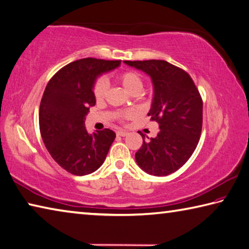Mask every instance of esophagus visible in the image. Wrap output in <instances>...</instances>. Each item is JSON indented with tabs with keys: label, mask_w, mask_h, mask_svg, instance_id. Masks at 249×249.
Instances as JSON below:
<instances>
[{
	"label": "esophagus",
	"mask_w": 249,
	"mask_h": 249,
	"mask_svg": "<svg viewBox=\"0 0 249 249\" xmlns=\"http://www.w3.org/2000/svg\"><path fill=\"white\" fill-rule=\"evenodd\" d=\"M116 135H117V136H120V137H124V136H126V135H127V133H126L125 130H117Z\"/></svg>",
	"instance_id": "esophagus-1"
}]
</instances>
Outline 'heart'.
Returning <instances> with one entry per match:
<instances>
[{
  "label": "heart",
  "instance_id": "heart-1",
  "mask_svg": "<svg viewBox=\"0 0 249 249\" xmlns=\"http://www.w3.org/2000/svg\"><path fill=\"white\" fill-rule=\"evenodd\" d=\"M117 80L120 84L123 86L126 91L130 94L140 93L143 88V83L140 76L135 73V71H124V73L120 74L117 76ZM93 96L98 101H101L103 98L106 97L107 90V84L103 78H99L93 85ZM135 116L134 111H124L117 113V117L121 121L133 119Z\"/></svg>",
  "mask_w": 249,
  "mask_h": 249
}]
</instances>
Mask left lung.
I'll return each instance as SVG.
<instances>
[{
  "mask_svg": "<svg viewBox=\"0 0 249 249\" xmlns=\"http://www.w3.org/2000/svg\"><path fill=\"white\" fill-rule=\"evenodd\" d=\"M150 76L153 100L148 116L159 124L157 137L144 139L135 153L137 164L148 174L165 176L186 163L199 142L202 99L191 76L162 60L124 61ZM149 138V137H147Z\"/></svg>",
  "mask_w": 249,
  "mask_h": 249,
  "instance_id": "1",
  "label": "left lung"
}]
</instances>
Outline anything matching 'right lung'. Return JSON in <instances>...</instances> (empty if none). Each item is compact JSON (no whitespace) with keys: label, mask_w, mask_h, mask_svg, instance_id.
I'll list each match as a JSON object with an SVG mask.
<instances>
[{"label":"right lung","mask_w":249,"mask_h":249,"mask_svg":"<svg viewBox=\"0 0 249 249\" xmlns=\"http://www.w3.org/2000/svg\"><path fill=\"white\" fill-rule=\"evenodd\" d=\"M121 61L81 58L57 71L40 103V133L54 161L78 176L97 171L106 160L115 133L109 128L89 134L85 116L96 105L93 85L99 75L120 66Z\"/></svg>","instance_id":"1"}]
</instances>
